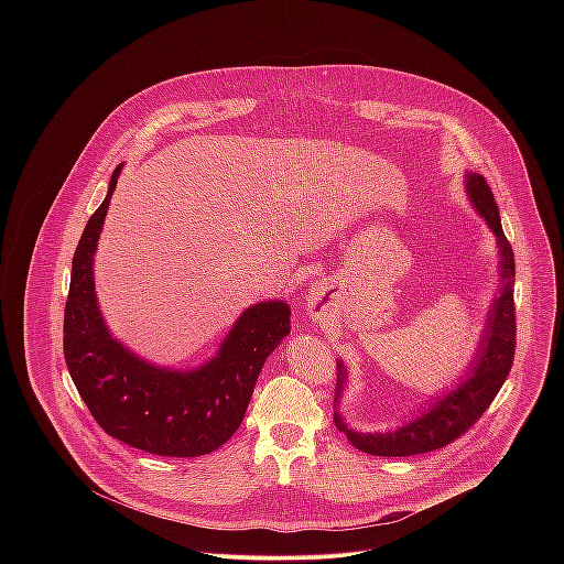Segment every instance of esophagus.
Returning <instances> with one entry per match:
<instances>
[{
  "mask_svg": "<svg viewBox=\"0 0 564 564\" xmlns=\"http://www.w3.org/2000/svg\"><path fill=\"white\" fill-rule=\"evenodd\" d=\"M325 291H327V282L319 278L315 282H311L308 291H306V297H304V304H306V311L313 319H322L323 315V300H325Z\"/></svg>",
  "mask_w": 564,
  "mask_h": 564,
  "instance_id": "esophagus-1",
  "label": "esophagus"
}]
</instances>
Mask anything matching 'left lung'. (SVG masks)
Listing matches in <instances>:
<instances>
[{
  "mask_svg": "<svg viewBox=\"0 0 564 564\" xmlns=\"http://www.w3.org/2000/svg\"><path fill=\"white\" fill-rule=\"evenodd\" d=\"M465 191L469 195L471 206L482 217L488 230L497 239L499 256V289L490 302L486 313V325L474 354V360L467 367L463 380L452 389L443 391V395L430 398L427 408H419L408 423H402L389 432H356L347 425L338 405L343 400V391L347 387V367L338 360V382L334 398V423L347 436V441L371 456H414L441 449L465 434L480 416L484 410L495 400L501 384L506 382L512 358H514V256L512 247L501 230L499 210L495 197L480 173H465Z\"/></svg>",
  "mask_w": 564,
  "mask_h": 564,
  "instance_id": "left-lung-1",
  "label": "left lung"
}]
</instances>
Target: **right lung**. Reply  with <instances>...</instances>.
Instances as JSON below:
<instances>
[{"mask_svg":"<svg viewBox=\"0 0 564 564\" xmlns=\"http://www.w3.org/2000/svg\"><path fill=\"white\" fill-rule=\"evenodd\" d=\"M121 169L112 171L74 253L63 340L67 369L106 434L156 456H204L239 430L264 360L291 332V308L282 300L249 306L217 356L186 371L159 367L117 340L97 304L93 264Z\"/></svg>","mask_w":564,"mask_h":564,"instance_id":"right-lung-1","label":"right lung"}]
</instances>
